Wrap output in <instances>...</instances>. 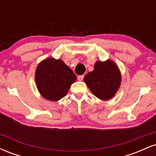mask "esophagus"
Segmentation results:
<instances>
[{
    "mask_svg": "<svg viewBox=\"0 0 156 156\" xmlns=\"http://www.w3.org/2000/svg\"><path fill=\"white\" fill-rule=\"evenodd\" d=\"M83 77L84 76H83V75H82V76H79L78 77V80H79V81H81V80H83Z\"/></svg>",
    "mask_w": 156,
    "mask_h": 156,
    "instance_id": "esophagus-1",
    "label": "esophagus"
}]
</instances>
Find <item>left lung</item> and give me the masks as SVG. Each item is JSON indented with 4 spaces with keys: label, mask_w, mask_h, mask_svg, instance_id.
<instances>
[{
    "label": "left lung",
    "mask_w": 156,
    "mask_h": 156,
    "mask_svg": "<svg viewBox=\"0 0 156 156\" xmlns=\"http://www.w3.org/2000/svg\"><path fill=\"white\" fill-rule=\"evenodd\" d=\"M83 80L94 96L108 101L117 92L121 77L117 65L112 61H98L94 64V70L86 75Z\"/></svg>",
    "instance_id": "obj_1"
}]
</instances>
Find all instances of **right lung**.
Returning <instances> with one entry per match:
<instances>
[{
  "instance_id": "obj_1",
  "label": "right lung",
  "mask_w": 156,
  "mask_h": 156,
  "mask_svg": "<svg viewBox=\"0 0 156 156\" xmlns=\"http://www.w3.org/2000/svg\"><path fill=\"white\" fill-rule=\"evenodd\" d=\"M76 76L63 61L48 58L39 64L35 73L37 89L43 98L57 101L67 94Z\"/></svg>"
}]
</instances>
